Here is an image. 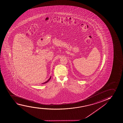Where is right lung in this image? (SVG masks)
Wrapping results in <instances>:
<instances>
[{
	"instance_id": "obj_1",
	"label": "right lung",
	"mask_w": 123,
	"mask_h": 123,
	"mask_svg": "<svg viewBox=\"0 0 123 123\" xmlns=\"http://www.w3.org/2000/svg\"><path fill=\"white\" fill-rule=\"evenodd\" d=\"M51 76H50V78L47 81H46V82H44V83H42V84H45L46 83H47L48 82H49V80H50V79H51Z\"/></svg>"
}]
</instances>
